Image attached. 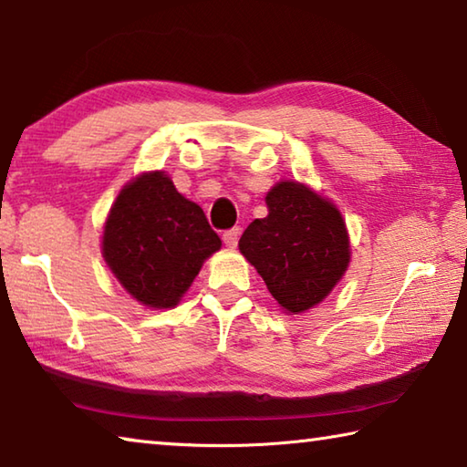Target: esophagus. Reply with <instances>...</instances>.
Returning a JSON list of instances; mask_svg holds the SVG:
<instances>
[{"label":"esophagus","instance_id":"1","mask_svg":"<svg viewBox=\"0 0 467 467\" xmlns=\"http://www.w3.org/2000/svg\"><path fill=\"white\" fill-rule=\"evenodd\" d=\"M238 240H240V227H232L223 234V242H225L227 248L238 246Z\"/></svg>","mask_w":467,"mask_h":467}]
</instances>
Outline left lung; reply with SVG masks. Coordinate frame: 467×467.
Masks as SVG:
<instances>
[{"mask_svg":"<svg viewBox=\"0 0 467 467\" xmlns=\"http://www.w3.org/2000/svg\"><path fill=\"white\" fill-rule=\"evenodd\" d=\"M266 207L268 215L252 221L242 234L240 250L283 309L306 312L347 271V225L332 202L297 182L273 186Z\"/></svg>","mask_w":467,"mask_h":467,"instance_id":"obj_1","label":"left lung"}]
</instances>
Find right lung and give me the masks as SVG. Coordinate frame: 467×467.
I'll use <instances>...</instances> for the list:
<instances>
[{
    "label": "right lung",
    "instance_id": "obj_1",
    "mask_svg": "<svg viewBox=\"0 0 467 467\" xmlns=\"http://www.w3.org/2000/svg\"><path fill=\"white\" fill-rule=\"evenodd\" d=\"M219 248L202 209L163 171L122 188L104 225L102 254L110 271L137 301L158 309L176 306Z\"/></svg>",
    "mask_w": 467,
    "mask_h": 467
}]
</instances>
